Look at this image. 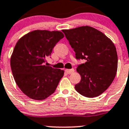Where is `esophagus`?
I'll return each instance as SVG.
<instances>
[{"label": "esophagus", "mask_w": 129, "mask_h": 129, "mask_svg": "<svg viewBox=\"0 0 129 129\" xmlns=\"http://www.w3.org/2000/svg\"><path fill=\"white\" fill-rule=\"evenodd\" d=\"M66 73H68V74H72V73H73V72L75 71V69H66Z\"/></svg>", "instance_id": "obj_1"}]
</instances>
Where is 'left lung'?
Wrapping results in <instances>:
<instances>
[{"label": "left lung", "instance_id": "obj_1", "mask_svg": "<svg viewBox=\"0 0 129 129\" xmlns=\"http://www.w3.org/2000/svg\"><path fill=\"white\" fill-rule=\"evenodd\" d=\"M75 52L76 60H85L76 71L78 93L87 98L99 96L111 85L116 75L118 55L114 44L103 33L89 26L62 30Z\"/></svg>", "mask_w": 129, "mask_h": 129}]
</instances>
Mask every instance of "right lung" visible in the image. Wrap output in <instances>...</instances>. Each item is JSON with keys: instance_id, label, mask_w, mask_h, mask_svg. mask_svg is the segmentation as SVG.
<instances>
[{"instance_id": "1", "label": "right lung", "mask_w": 129, "mask_h": 129, "mask_svg": "<svg viewBox=\"0 0 129 129\" xmlns=\"http://www.w3.org/2000/svg\"><path fill=\"white\" fill-rule=\"evenodd\" d=\"M63 37L61 31L35 30L17 42L11 57V71L18 87L31 99L47 98L63 77L64 71L44 63Z\"/></svg>"}]
</instances>
